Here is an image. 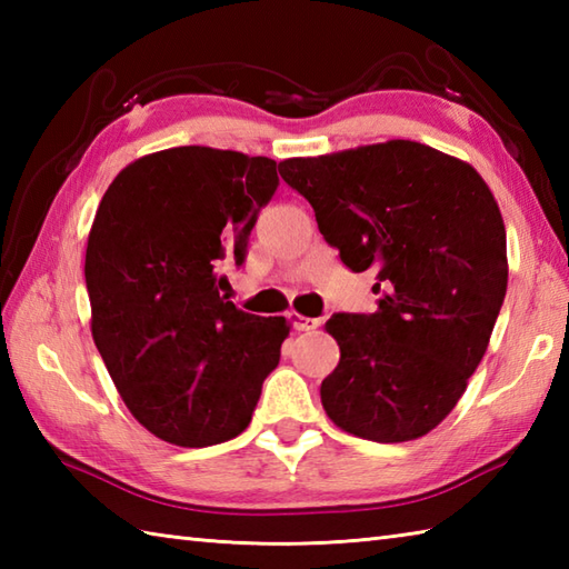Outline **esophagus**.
Listing matches in <instances>:
<instances>
[{
    "label": "esophagus",
    "instance_id": "esophagus-1",
    "mask_svg": "<svg viewBox=\"0 0 569 569\" xmlns=\"http://www.w3.org/2000/svg\"><path fill=\"white\" fill-rule=\"evenodd\" d=\"M288 320H291L293 328L300 330V332H310L320 325L318 318H306V316H298V312H288Z\"/></svg>",
    "mask_w": 569,
    "mask_h": 569
}]
</instances>
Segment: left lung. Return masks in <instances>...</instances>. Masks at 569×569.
Instances as JSON below:
<instances>
[{"mask_svg":"<svg viewBox=\"0 0 569 569\" xmlns=\"http://www.w3.org/2000/svg\"><path fill=\"white\" fill-rule=\"evenodd\" d=\"M278 173L349 269L379 271L377 312L325 322L340 345L320 386L325 413L365 440L422 438L462 398L503 303L493 192L475 166L408 139L286 159Z\"/></svg>","mask_w":569,"mask_h":569,"instance_id":"8db88e82","label":"left lung"}]
</instances>
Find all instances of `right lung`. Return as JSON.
I'll list each match as a JSON object with an SVG mask.
<instances>
[{
    "label": "right lung",
    "mask_w": 569,
    "mask_h": 569,
    "mask_svg": "<svg viewBox=\"0 0 569 569\" xmlns=\"http://www.w3.org/2000/svg\"><path fill=\"white\" fill-rule=\"evenodd\" d=\"M278 186L276 161L176 147L131 161L84 251L90 330L129 413L163 442L210 447L247 430L291 332L220 296Z\"/></svg>",
    "instance_id": "right-lung-1"
}]
</instances>
